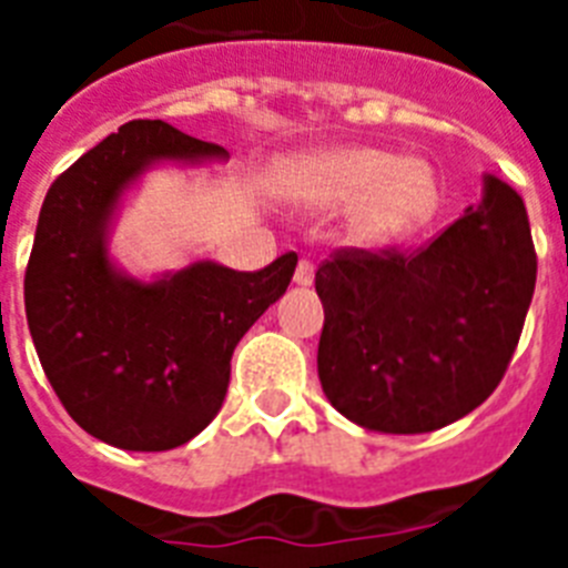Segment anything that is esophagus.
Masks as SVG:
<instances>
[{"instance_id":"esophagus-1","label":"esophagus","mask_w":568,"mask_h":568,"mask_svg":"<svg viewBox=\"0 0 568 568\" xmlns=\"http://www.w3.org/2000/svg\"><path fill=\"white\" fill-rule=\"evenodd\" d=\"M295 284H298V287H310V284H313L315 281V267L313 264H310L307 258H301L298 261V267H295Z\"/></svg>"}]
</instances>
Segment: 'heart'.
<instances>
[{
  "instance_id": "b5f03b06",
  "label": "heart",
  "mask_w": 568,
  "mask_h": 568,
  "mask_svg": "<svg viewBox=\"0 0 568 568\" xmlns=\"http://www.w3.org/2000/svg\"><path fill=\"white\" fill-rule=\"evenodd\" d=\"M287 190L310 210H346V233L361 247H386L433 219L440 202L435 170L381 148H333L301 155Z\"/></svg>"
}]
</instances>
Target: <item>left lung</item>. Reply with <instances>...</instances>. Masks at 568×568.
I'll return each instance as SVG.
<instances>
[{
  "mask_svg": "<svg viewBox=\"0 0 568 568\" xmlns=\"http://www.w3.org/2000/svg\"><path fill=\"white\" fill-rule=\"evenodd\" d=\"M535 275L524 199L491 173L478 207L418 253H338L315 273L324 395L369 433L464 418L504 378Z\"/></svg>",
  "mask_w": 568,
  "mask_h": 568,
  "instance_id": "left-lung-1",
  "label": "left lung"
}]
</instances>
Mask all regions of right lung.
<instances>
[{
	"label": "right lung",
	"mask_w": 568,
	"mask_h": 568,
	"mask_svg": "<svg viewBox=\"0 0 568 568\" xmlns=\"http://www.w3.org/2000/svg\"><path fill=\"white\" fill-rule=\"evenodd\" d=\"M168 122H128L50 184L24 275V313L50 386L84 433L130 453L187 444L219 415L241 335L287 293L298 255L258 273L219 261L133 275L110 239L159 168L227 162Z\"/></svg>",
	"instance_id": "1"
}]
</instances>
